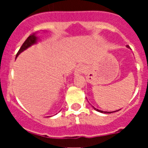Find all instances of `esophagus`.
<instances>
[{
    "label": "esophagus",
    "mask_w": 148,
    "mask_h": 148,
    "mask_svg": "<svg viewBox=\"0 0 148 148\" xmlns=\"http://www.w3.org/2000/svg\"><path fill=\"white\" fill-rule=\"evenodd\" d=\"M85 70V66L83 64H78L77 65L76 68L75 70V75H78L80 73H83Z\"/></svg>",
    "instance_id": "obj_1"
}]
</instances>
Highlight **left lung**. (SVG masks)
<instances>
[{
    "instance_id": "obj_1",
    "label": "left lung",
    "mask_w": 148,
    "mask_h": 148,
    "mask_svg": "<svg viewBox=\"0 0 148 148\" xmlns=\"http://www.w3.org/2000/svg\"><path fill=\"white\" fill-rule=\"evenodd\" d=\"M127 47H128V48H130V47H129V46H127ZM94 109L95 110H97V111H99V112H101V113H113V112H116V111H113V112H105V111H101V110H98V109H95V108H94ZM118 111V110H117Z\"/></svg>"
}]
</instances>
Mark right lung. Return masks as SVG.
I'll use <instances>...</instances> for the list:
<instances>
[{
	"label": "right lung",
	"mask_w": 148,
	"mask_h": 148,
	"mask_svg": "<svg viewBox=\"0 0 148 148\" xmlns=\"http://www.w3.org/2000/svg\"><path fill=\"white\" fill-rule=\"evenodd\" d=\"M37 41V37L35 36V34H32V35H30L28 38H27V40L23 42V44H22V46L21 47L20 49L18 50V53L16 54V57H18V55L20 54L21 53H22L23 50L27 49V48L29 47L30 46H32V44H35Z\"/></svg>",
	"instance_id": "right-lung-1"
}]
</instances>
